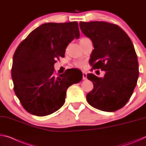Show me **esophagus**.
Wrapping results in <instances>:
<instances>
[{
	"mask_svg": "<svg viewBox=\"0 0 146 146\" xmlns=\"http://www.w3.org/2000/svg\"><path fill=\"white\" fill-rule=\"evenodd\" d=\"M82 79L83 80L87 79V73H86V71H82Z\"/></svg>",
	"mask_w": 146,
	"mask_h": 146,
	"instance_id": "obj_1",
	"label": "esophagus"
}]
</instances>
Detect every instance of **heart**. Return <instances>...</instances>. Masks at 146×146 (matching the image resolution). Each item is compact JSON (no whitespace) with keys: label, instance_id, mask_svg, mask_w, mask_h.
Wrapping results in <instances>:
<instances>
[{"label":"heart","instance_id":"obj_1","mask_svg":"<svg viewBox=\"0 0 146 146\" xmlns=\"http://www.w3.org/2000/svg\"><path fill=\"white\" fill-rule=\"evenodd\" d=\"M84 38H82V39H84ZM82 39H81V40H82ZM74 64H75V66L76 68L83 69L86 67V61L84 60H79L75 62Z\"/></svg>","mask_w":146,"mask_h":146}]
</instances>
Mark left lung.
<instances>
[{
	"label": "left lung",
	"instance_id": "left-lung-1",
	"mask_svg": "<svg viewBox=\"0 0 146 146\" xmlns=\"http://www.w3.org/2000/svg\"><path fill=\"white\" fill-rule=\"evenodd\" d=\"M79 26L93 44L89 60L93 69L106 72L102 78L92 73L87 75L94 86L86 95L88 102L104 111L120 110L131 97L139 75L137 55L132 41L115 24L93 21L80 22Z\"/></svg>",
	"mask_w": 146,
	"mask_h": 146
}]
</instances>
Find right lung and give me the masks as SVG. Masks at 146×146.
<instances>
[{"label":"right lung","instance_id":"1","mask_svg":"<svg viewBox=\"0 0 146 146\" xmlns=\"http://www.w3.org/2000/svg\"><path fill=\"white\" fill-rule=\"evenodd\" d=\"M80 36L78 23H45L28 35L14 53L11 76L14 91L23 108L31 115L44 117L58 110L66 91L80 82L76 69L54 75V64L74 38Z\"/></svg>","mask_w":146,"mask_h":146}]
</instances>
